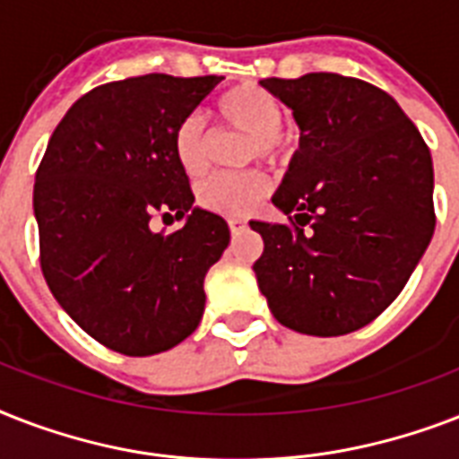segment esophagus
<instances>
[{"label":"esophagus","instance_id":"1","mask_svg":"<svg viewBox=\"0 0 459 459\" xmlns=\"http://www.w3.org/2000/svg\"><path fill=\"white\" fill-rule=\"evenodd\" d=\"M229 229L233 236H238V233H243V230L247 229V221H245V219H238V216H230Z\"/></svg>","mask_w":459,"mask_h":459}]
</instances>
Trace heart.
Returning a JSON list of instances; mask_svg holds the SVG:
<instances>
[{"label":"heart","mask_w":459,"mask_h":459,"mask_svg":"<svg viewBox=\"0 0 459 459\" xmlns=\"http://www.w3.org/2000/svg\"><path fill=\"white\" fill-rule=\"evenodd\" d=\"M216 111L226 124L236 126L255 140V152L276 161L288 150V133L279 128L283 109L269 90L243 82L233 85L216 100ZM173 157L186 176L197 178L207 171V133L197 114H190L176 126L171 138ZM269 193L262 173H214L197 186V202L209 212L226 216L250 214Z\"/></svg>","instance_id":"1"}]
</instances>
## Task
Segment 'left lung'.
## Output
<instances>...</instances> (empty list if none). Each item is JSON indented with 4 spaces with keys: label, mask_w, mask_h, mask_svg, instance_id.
I'll return each mask as SVG.
<instances>
[{
    "label": "left lung",
    "mask_w": 459,
    "mask_h": 459,
    "mask_svg": "<svg viewBox=\"0 0 459 459\" xmlns=\"http://www.w3.org/2000/svg\"><path fill=\"white\" fill-rule=\"evenodd\" d=\"M259 82L300 128L272 197L293 226L250 221L264 240L252 266L259 290L298 333H352L398 298L431 243V152L400 104L371 82L338 74Z\"/></svg>",
    "instance_id": "8db88e82"
}]
</instances>
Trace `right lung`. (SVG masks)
Wrapping results in <instances>:
<instances>
[{
  "label": "right lung",
  "instance_id": "right-lung-1",
  "mask_svg": "<svg viewBox=\"0 0 459 459\" xmlns=\"http://www.w3.org/2000/svg\"><path fill=\"white\" fill-rule=\"evenodd\" d=\"M221 81L147 74L100 85L66 111L39 161L32 207L47 286L121 355L186 341L204 312L209 266L229 247V223L195 207L171 147L176 126ZM157 211L186 218L184 229L154 234Z\"/></svg>",
  "mask_w": 459,
  "mask_h": 459
}]
</instances>
